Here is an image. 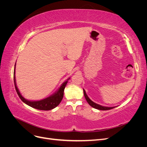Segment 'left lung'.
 I'll list each match as a JSON object with an SVG mask.
<instances>
[{
  "label": "left lung",
  "mask_w": 147,
  "mask_h": 147,
  "mask_svg": "<svg viewBox=\"0 0 147 147\" xmlns=\"http://www.w3.org/2000/svg\"><path fill=\"white\" fill-rule=\"evenodd\" d=\"M83 92H84V97H85V99H86V101L88 102V103L90 104L93 108L98 109V110H108L112 109L115 107H104V106L100 105L97 104H96V103H94V102H92L90 98H89L88 96L86 94V92H85V90H84V89H83Z\"/></svg>",
  "instance_id": "1"
}]
</instances>
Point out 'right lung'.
Here are the masks:
<instances>
[{"instance_id": "add662e5", "label": "right lung", "mask_w": 147, "mask_h": 147, "mask_svg": "<svg viewBox=\"0 0 147 147\" xmlns=\"http://www.w3.org/2000/svg\"><path fill=\"white\" fill-rule=\"evenodd\" d=\"M15 66L16 64L15 65V69H14V84L15 89L18 95L19 96L21 100L23 101L26 104L28 105L29 106L31 107H33L34 109H36L38 110H50L51 109H55L56 107L58 105L60 102H61L62 99L63 98L64 96V91L65 88V86L67 83L68 82V80H67V81L64 82L61 87L59 88V90H57L56 92H55L54 94L52 96L47 97L46 99H44L40 100H37V101H30L28 100H26L25 98L21 96L20 92L18 89L16 84V80H15Z\"/></svg>"}]
</instances>
